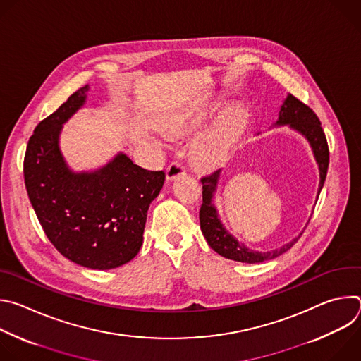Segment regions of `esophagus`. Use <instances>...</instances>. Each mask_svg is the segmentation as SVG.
I'll use <instances>...</instances> for the list:
<instances>
[{
	"instance_id": "1",
	"label": "esophagus",
	"mask_w": 361,
	"mask_h": 361,
	"mask_svg": "<svg viewBox=\"0 0 361 361\" xmlns=\"http://www.w3.org/2000/svg\"><path fill=\"white\" fill-rule=\"evenodd\" d=\"M185 173H187L185 167H184L181 163H177V161L171 163V164L167 167V171H166L169 181H173V180H176L177 177L184 176Z\"/></svg>"
}]
</instances>
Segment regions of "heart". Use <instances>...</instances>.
Listing matches in <instances>:
<instances>
[{"label":"heart","mask_w":361,"mask_h":361,"mask_svg":"<svg viewBox=\"0 0 361 361\" xmlns=\"http://www.w3.org/2000/svg\"><path fill=\"white\" fill-rule=\"evenodd\" d=\"M216 107L217 102L209 109L185 113L170 124L171 133L191 134L197 131ZM245 126L247 116L243 109L231 107L223 111L213 124L194 141L190 154L192 164L204 171L219 169L241 140Z\"/></svg>","instance_id":"1"}]
</instances>
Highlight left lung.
I'll list each match as a JSON object with an SVG mask.
<instances>
[{
  "instance_id": "left-lung-1",
  "label": "left lung",
  "mask_w": 361,
  "mask_h": 361,
  "mask_svg": "<svg viewBox=\"0 0 361 361\" xmlns=\"http://www.w3.org/2000/svg\"><path fill=\"white\" fill-rule=\"evenodd\" d=\"M288 127L290 130L298 133L301 137L305 138L313 152V157L316 160L317 169H319V188H317V195L316 201L320 195V191L324 185L326 176H327V169H329V147H327V140L324 135V131L322 128V123L319 117L314 114L312 109H308L305 104H302L301 101H298L295 97L291 94H287L286 98L283 99L281 106L279 109L277 120L273 123V127ZM260 134V133H257ZM221 178V170L216 171L214 174L204 177L201 180L202 183V204L200 209V227L201 233L207 240L209 245L219 252L220 255L226 257V259L240 262V263H248V264H255V263H263L266 260H273L276 257L281 255L287 250H290L294 243L300 238L302 231L298 234V237L293 238L290 243L270 250V251H259V250H251L247 247L244 243L238 241L235 235H233L226 226L223 224L217 207H216V194L219 190ZM308 221L305 223V226ZM304 226V228H305ZM302 228V230H304Z\"/></svg>"
}]
</instances>
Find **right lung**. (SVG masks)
Masks as SVG:
<instances>
[{
	"mask_svg": "<svg viewBox=\"0 0 361 361\" xmlns=\"http://www.w3.org/2000/svg\"><path fill=\"white\" fill-rule=\"evenodd\" d=\"M88 92L90 85L77 90L35 127L25 151L24 180L48 240L66 259L110 270L138 254L147 212L166 174L141 169L123 151L94 170L70 167L60 137L63 126L85 106Z\"/></svg>",
	"mask_w": 361,
	"mask_h": 361,
	"instance_id": "right-lung-1",
	"label": "right lung"
}]
</instances>
